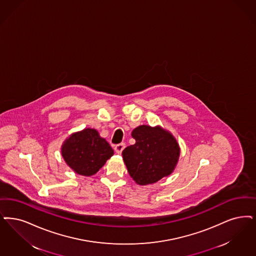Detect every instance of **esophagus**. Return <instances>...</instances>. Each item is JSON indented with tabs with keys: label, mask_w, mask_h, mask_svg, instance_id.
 Returning a JSON list of instances; mask_svg holds the SVG:
<instances>
[{
	"label": "esophagus",
	"mask_w": 256,
	"mask_h": 256,
	"mask_svg": "<svg viewBox=\"0 0 256 256\" xmlns=\"http://www.w3.org/2000/svg\"><path fill=\"white\" fill-rule=\"evenodd\" d=\"M124 146H126L124 143L117 144L114 146V150H115L116 154H121V152H123V150L124 148Z\"/></svg>",
	"instance_id": "1"
}]
</instances>
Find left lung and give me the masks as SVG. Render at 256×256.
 I'll list each match as a JSON object with an SVG mask.
<instances>
[{
	"mask_svg": "<svg viewBox=\"0 0 256 256\" xmlns=\"http://www.w3.org/2000/svg\"><path fill=\"white\" fill-rule=\"evenodd\" d=\"M132 136L135 144L126 146L122 155L137 184H152L174 172L180 150L170 133L160 126H140L133 130Z\"/></svg>",
	"mask_w": 256,
	"mask_h": 256,
	"instance_id": "left-lung-1",
	"label": "left lung"
}]
</instances>
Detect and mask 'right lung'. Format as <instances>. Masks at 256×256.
I'll list each match as a JSON object with an SVG mask.
<instances>
[{
  "label": "right lung",
  "instance_id": "right-lung-1",
  "mask_svg": "<svg viewBox=\"0 0 256 256\" xmlns=\"http://www.w3.org/2000/svg\"><path fill=\"white\" fill-rule=\"evenodd\" d=\"M113 154L110 144L92 128L72 134L62 148V155L66 164L84 176L96 174Z\"/></svg>",
  "mask_w": 256,
  "mask_h": 256
}]
</instances>
